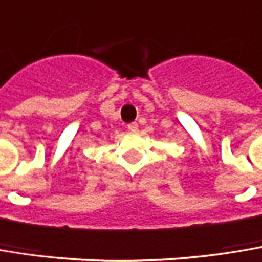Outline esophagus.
<instances>
[{"instance_id":"esophagus-1","label":"esophagus","mask_w":262,"mask_h":262,"mask_svg":"<svg viewBox=\"0 0 262 262\" xmlns=\"http://www.w3.org/2000/svg\"><path fill=\"white\" fill-rule=\"evenodd\" d=\"M126 128H128V131H129V133H137V131H139V123H137V122L128 123V126H126Z\"/></svg>"}]
</instances>
